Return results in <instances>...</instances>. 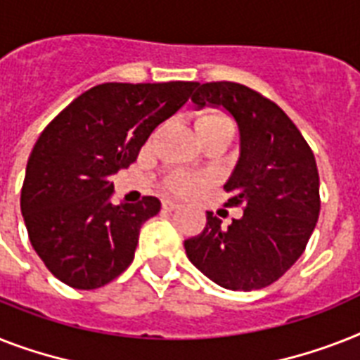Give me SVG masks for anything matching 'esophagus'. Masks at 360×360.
Returning a JSON list of instances; mask_svg holds the SVG:
<instances>
[{
	"mask_svg": "<svg viewBox=\"0 0 360 360\" xmlns=\"http://www.w3.org/2000/svg\"><path fill=\"white\" fill-rule=\"evenodd\" d=\"M179 203H177V201H172V200H165L162 201V209L166 210V212H172V210H175V209H179Z\"/></svg>",
	"mask_w": 360,
	"mask_h": 360,
	"instance_id": "1",
	"label": "esophagus"
}]
</instances>
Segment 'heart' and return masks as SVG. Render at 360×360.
<instances>
[{"mask_svg": "<svg viewBox=\"0 0 360 360\" xmlns=\"http://www.w3.org/2000/svg\"><path fill=\"white\" fill-rule=\"evenodd\" d=\"M195 131L198 134H207V133H218V131H224V133H235V125L231 122L229 116L220 112H203L201 116H198L195 120ZM205 181L201 177H195V175L183 174V172H177V174H172L168 177V188L174 192V194L179 195H190L198 192L201 188Z\"/></svg>", "mask_w": 360, "mask_h": 360, "instance_id": "1", "label": "heart"}]
</instances>
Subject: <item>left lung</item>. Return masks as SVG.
<instances>
[{"mask_svg": "<svg viewBox=\"0 0 360 360\" xmlns=\"http://www.w3.org/2000/svg\"><path fill=\"white\" fill-rule=\"evenodd\" d=\"M192 103L221 107L240 131V157L224 188L244 207L229 226L207 212V226L185 240L190 262L229 290L277 281L302 257L320 214V177L311 148L292 120L255 90L218 81L195 83Z\"/></svg>", "mask_w": 360, "mask_h": 360, "instance_id": "8db88e82", "label": "left lung"}]
</instances>
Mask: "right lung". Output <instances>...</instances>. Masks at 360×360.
<instances>
[{"label": "right lung", "instance_id": "1", "mask_svg": "<svg viewBox=\"0 0 360 360\" xmlns=\"http://www.w3.org/2000/svg\"><path fill=\"white\" fill-rule=\"evenodd\" d=\"M195 83H103L58 112L25 168L22 216L29 240L58 281L92 290L133 262L140 227L160 210L146 195L114 205L110 177L133 165L159 124L186 103Z\"/></svg>", "mask_w": 360, "mask_h": 360}]
</instances>
